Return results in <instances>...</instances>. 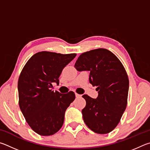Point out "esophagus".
I'll return each instance as SVG.
<instances>
[{
	"label": "esophagus",
	"instance_id": "obj_1",
	"mask_svg": "<svg viewBox=\"0 0 150 150\" xmlns=\"http://www.w3.org/2000/svg\"><path fill=\"white\" fill-rule=\"evenodd\" d=\"M75 95H76V98H81V96H82V95H80V94H78V93H75Z\"/></svg>",
	"mask_w": 150,
	"mask_h": 150
}]
</instances>
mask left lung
Here are the masks:
<instances>
[{
  "mask_svg": "<svg viewBox=\"0 0 150 150\" xmlns=\"http://www.w3.org/2000/svg\"><path fill=\"white\" fill-rule=\"evenodd\" d=\"M74 67L90 71L89 81L97 86L96 99L83 95L86 105L82 109L83 121L98 134H107L120 122L127 105L129 81L121 62L109 50L97 49L83 52Z\"/></svg>",
  "mask_w": 150,
  "mask_h": 150,
  "instance_id": "1",
  "label": "left lung"
}]
</instances>
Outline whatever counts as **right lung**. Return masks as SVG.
<instances>
[{
  "mask_svg": "<svg viewBox=\"0 0 150 150\" xmlns=\"http://www.w3.org/2000/svg\"><path fill=\"white\" fill-rule=\"evenodd\" d=\"M76 54L41 51L33 55L20 73L18 83L19 105L26 122L36 133L51 136L64 123V113L74 100L73 91L60 93L52 90V83Z\"/></svg>",
  "mask_w": 150,
  "mask_h": 150,
  "instance_id": "1",
  "label": "right lung"
}]
</instances>
